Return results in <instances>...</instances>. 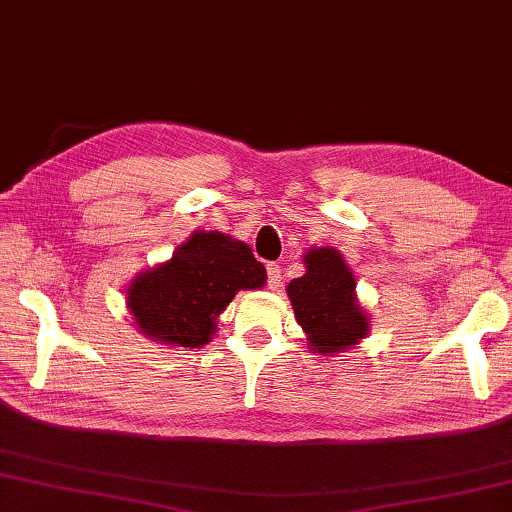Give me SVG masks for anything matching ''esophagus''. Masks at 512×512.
<instances>
[{"label": "esophagus", "mask_w": 512, "mask_h": 512, "mask_svg": "<svg viewBox=\"0 0 512 512\" xmlns=\"http://www.w3.org/2000/svg\"><path fill=\"white\" fill-rule=\"evenodd\" d=\"M266 273H268V288H273V291H277L282 284V266L280 264H266Z\"/></svg>", "instance_id": "obj_1"}]
</instances>
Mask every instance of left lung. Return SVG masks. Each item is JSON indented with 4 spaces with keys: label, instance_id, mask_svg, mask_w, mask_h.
<instances>
[{
    "label": "left lung",
    "instance_id": "obj_1",
    "mask_svg": "<svg viewBox=\"0 0 512 512\" xmlns=\"http://www.w3.org/2000/svg\"><path fill=\"white\" fill-rule=\"evenodd\" d=\"M306 273L286 286L295 320L322 356L340 353L367 336L369 315L360 309L356 277L336 248H309Z\"/></svg>",
    "mask_w": 512,
    "mask_h": 512
}]
</instances>
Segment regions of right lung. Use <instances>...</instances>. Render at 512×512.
I'll return each mask as SVG.
<instances>
[{
  "mask_svg": "<svg viewBox=\"0 0 512 512\" xmlns=\"http://www.w3.org/2000/svg\"><path fill=\"white\" fill-rule=\"evenodd\" d=\"M264 284L266 268L248 244L224 232L194 230L172 259L134 277L127 309L143 336L197 349L215 336L219 313L237 291Z\"/></svg>",
  "mask_w": 512,
  "mask_h": 512,
  "instance_id": "right-lung-1",
  "label": "right lung"
}]
</instances>
